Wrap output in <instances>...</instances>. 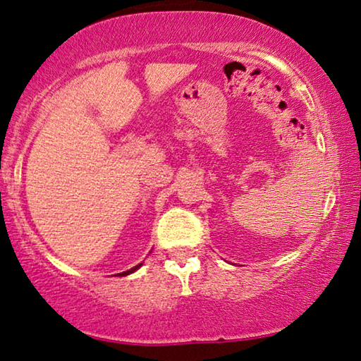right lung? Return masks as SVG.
Wrapping results in <instances>:
<instances>
[{
	"label": "right lung",
	"instance_id": "obj_1",
	"mask_svg": "<svg viewBox=\"0 0 361 361\" xmlns=\"http://www.w3.org/2000/svg\"><path fill=\"white\" fill-rule=\"evenodd\" d=\"M140 266H142V264H138V266H135V267H132V269H129V271H126V272H121V274H118V276H121V277H122V276H129V274L135 272Z\"/></svg>",
	"mask_w": 361,
	"mask_h": 361
}]
</instances>
